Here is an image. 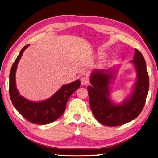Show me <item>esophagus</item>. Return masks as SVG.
<instances>
[{"instance_id":"obj_1","label":"esophagus","mask_w":158,"mask_h":158,"mask_svg":"<svg viewBox=\"0 0 158 158\" xmlns=\"http://www.w3.org/2000/svg\"><path fill=\"white\" fill-rule=\"evenodd\" d=\"M89 83V79L88 77H82L81 79V83L82 85H86Z\"/></svg>"}]
</instances>
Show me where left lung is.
I'll return each mask as SVG.
<instances>
[{
  "label": "left lung",
  "mask_w": 158,
  "mask_h": 158,
  "mask_svg": "<svg viewBox=\"0 0 158 158\" xmlns=\"http://www.w3.org/2000/svg\"><path fill=\"white\" fill-rule=\"evenodd\" d=\"M137 81L129 98L115 105L109 98V84L113 75L111 70H95L90 77L91 85L88 86L89 105L94 116L102 125L122 126L135 119L145 106L149 88V79L144 57L135 49L134 60Z\"/></svg>",
  "instance_id": "1"
}]
</instances>
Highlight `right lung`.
<instances>
[{
	"mask_svg": "<svg viewBox=\"0 0 158 158\" xmlns=\"http://www.w3.org/2000/svg\"><path fill=\"white\" fill-rule=\"evenodd\" d=\"M26 45L21 50L13 64L9 74V96L13 105L20 115L32 123L45 125L57 120L62 115L70 96L80 87V80L64 85L49 98L41 102H32L19 95L15 84V72L18 64L28 48Z\"/></svg>",
	"mask_w": 158,
	"mask_h": 158,
	"instance_id": "1",
	"label": "right lung"
}]
</instances>
